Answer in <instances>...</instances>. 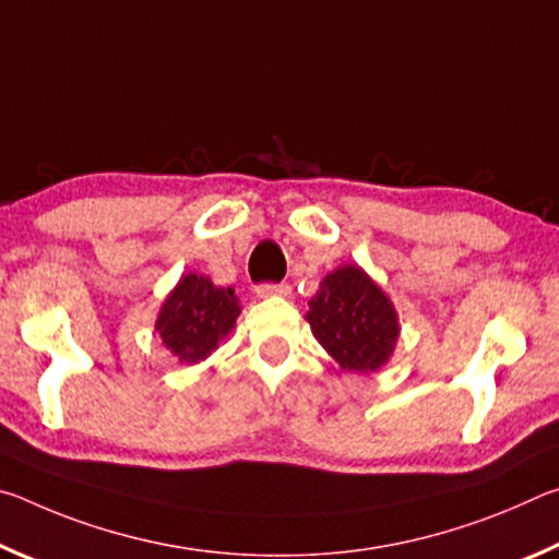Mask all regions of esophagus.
Segmentation results:
<instances>
[{"instance_id":"esophagus-1","label":"esophagus","mask_w":559,"mask_h":559,"mask_svg":"<svg viewBox=\"0 0 559 559\" xmlns=\"http://www.w3.org/2000/svg\"><path fill=\"white\" fill-rule=\"evenodd\" d=\"M257 296L259 298H273V296H290V286L288 283H261L257 286Z\"/></svg>"}]
</instances>
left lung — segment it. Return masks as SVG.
<instances>
[{
	"label": "left lung",
	"instance_id": "1",
	"mask_svg": "<svg viewBox=\"0 0 559 559\" xmlns=\"http://www.w3.org/2000/svg\"><path fill=\"white\" fill-rule=\"evenodd\" d=\"M306 320L325 353L355 374L382 370L402 330L390 296L357 263L337 266L320 281Z\"/></svg>",
	"mask_w": 559,
	"mask_h": 559
}]
</instances>
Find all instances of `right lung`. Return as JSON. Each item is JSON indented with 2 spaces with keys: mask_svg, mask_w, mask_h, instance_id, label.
Segmentation results:
<instances>
[{
  "mask_svg": "<svg viewBox=\"0 0 559 559\" xmlns=\"http://www.w3.org/2000/svg\"><path fill=\"white\" fill-rule=\"evenodd\" d=\"M239 313V296L231 286L222 288L200 273H185L159 306L155 333L177 362L197 365L231 333Z\"/></svg>",
  "mask_w": 559,
  "mask_h": 559,
  "instance_id": "add662e5",
  "label": "right lung"
}]
</instances>
